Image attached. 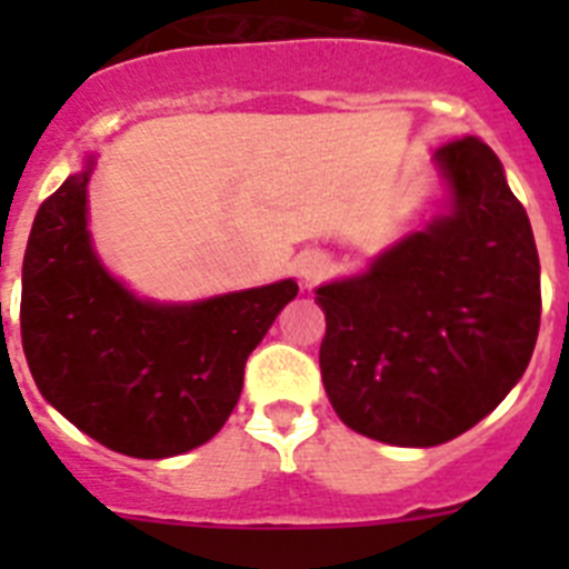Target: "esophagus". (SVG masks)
<instances>
[{"instance_id": "1", "label": "esophagus", "mask_w": 569, "mask_h": 569, "mask_svg": "<svg viewBox=\"0 0 569 569\" xmlns=\"http://www.w3.org/2000/svg\"><path fill=\"white\" fill-rule=\"evenodd\" d=\"M321 261L319 259H305V264H301V276H305V281H316L321 276Z\"/></svg>"}]
</instances>
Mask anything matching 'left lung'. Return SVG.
Here are the masks:
<instances>
[{
  "instance_id": "obj_1",
  "label": "left lung",
  "mask_w": 569,
  "mask_h": 569,
  "mask_svg": "<svg viewBox=\"0 0 569 569\" xmlns=\"http://www.w3.org/2000/svg\"><path fill=\"white\" fill-rule=\"evenodd\" d=\"M453 210L316 290L321 381L367 439L433 447L479 425L530 365L541 270L530 219L479 136L436 150Z\"/></svg>"
}]
</instances>
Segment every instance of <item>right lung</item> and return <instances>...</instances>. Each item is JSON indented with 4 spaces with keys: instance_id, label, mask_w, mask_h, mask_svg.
<instances>
[{
    "instance_id": "right-lung-1",
    "label": "right lung",
    "mask_w": 569,
    "mask_h": 569,
    "mask_svg": "<svg viewBox=\"0 0 569 569\" xmlns=\"http://www.w3.org/2000/svg\"><path fill=\"white\" fill-rule=\"evenodd\" d=\"M90 164L50 193L22 264V347L39 393L68 421L133 459H168L213 439L244 381V361L293 279L199 305H150L110 279L90 248Z\"/></svg>"
}]
</instances>
